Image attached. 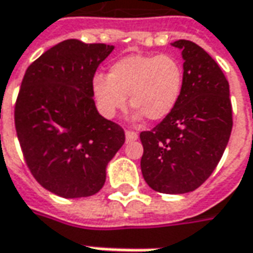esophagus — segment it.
Returning a JSON list of instances; mask_svg holds the SVG:
<instances>
[{
	"mask_svg": "<svg viewBox=\"0 0 253 253\" xmlns=\"http://www.w3.org/2000/svg\"><path fill=\"white\" fill-rule=\"evenodd\" d=\"M138 133L136 132H133V130H126L125 132V138H126V142H133V140H136L138 139Z\"/></svg>",
	"mask_w": 253,
	"mask_h": 253,
	"instance_id": "esophagus-1",
	"label": "esophagus"
}]
</instances>
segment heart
Returning <instances> with one entry per match:
<instances>
[{
  "mask_svg": "<svg viewBox=\"0 0 253 253\" xmlns=\"http://www.w3.org/2000/svg\"><path fill=\"white\" fill-rule=\"evenodd\" d=\"M184 68L169 54H129L110 65L108 75L93 78L91 90L100 113L113 118L126 107L136 110L135 118L162 121L181 96Z\"/></svg>",
  "mask_w": 253,
  "mask_h": 253,
  "instance_id": "obj_1",
  "label": "heart"
}]
</instances>
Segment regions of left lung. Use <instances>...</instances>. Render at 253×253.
<instances>
[{
	"label": "left lung",
	"instance_id": "1",
	"mask_svg": "<svg viewBox=\"0 0 253 253\" xmlns=\"http://www.w3.org/2000/svg\"><path fill=\"white\" fill-rule=\"evenodd\" d=\"M172 45L182 51V90L162 123L140 132V169L152 189L175 195L195 191L217 167L233 129V108L217 62L194 42Z\"/></svg>",
	"mask_w": 253,
	"mask_h": 253
}]
</instances>
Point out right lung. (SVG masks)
<instances>
[{"label":"right lung","mask_w":253,"mask_h":253,"mask_svg":"<svg viewBox=\"0 0 253 253\" xmlns=\"http://www.w3.org/2000/svg\"><path fill=\"white\" fill-rule=\"evenodd\" d=\"M113 50L61 42L29 65L20 84L15 128L25 162L40 185L67 199L97 194L125 142L123 128L99 114L91 90L96 69Z\"/></svg>","instance_id":"right-lung-1"}]
</instances>
